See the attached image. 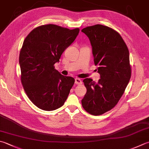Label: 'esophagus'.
Instances as JSON below:
<instances>
[{
  "mask_svg": "<svg viewBox=\"0 0 149 149\" xmlns=\"http://www.w3.org/2000/svg\"><path fill=\"white\" fill-rule=\"evenodd\" d=\"M75 83L76 84H82V81H81L80 79L76 78L75 79Z\"/></svg>",
  "mask_w": 149,
  "mask_h": 149,
  "instance_id": "esophagus-1",
  "label": "esophagus"
}]
</instances>
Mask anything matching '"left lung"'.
<instances>
[{
    "label": "left lung",
    "mask_w": 149,
    "mask_h": 149,
    "mask_svg": "<svg viewBox=\"0 0 149 149\" xmlns=\"http://www.w3.org/2000/svg\"><path fill=\"white\" fill-rule=\"evenodd\" d=\"M89 38L97 72V83L92 79L83 80L86 94L81 101L83 109L94 116L112 109L123 95L131 77L129 51L118 31L101 24L83 28Z\"/></svg>",
    "instance_id": "8db88e82"
}]
</instances>
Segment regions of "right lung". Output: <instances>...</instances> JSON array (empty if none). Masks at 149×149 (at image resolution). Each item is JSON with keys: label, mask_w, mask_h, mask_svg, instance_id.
I'll list each match as a JSON object with an SVG mask.
<instances>
[{"label": "right lung", "mask_w": 149, "mask_h": 149, "mask_svg": "<svg viewBox=\"0 0 149 149\" xmlns=\"http://www.w3.org/2000/svg\"><path fill=\"white\" fill-rule=\"evenodd\" d=\"M79 32V28L49 24L34 28L25 38L19 55L20 80L28 98L40 109L56 110L68 97L75 79L61 75L54 65Z\"/></svg>", "instance_id": "1"}]
</instances>
